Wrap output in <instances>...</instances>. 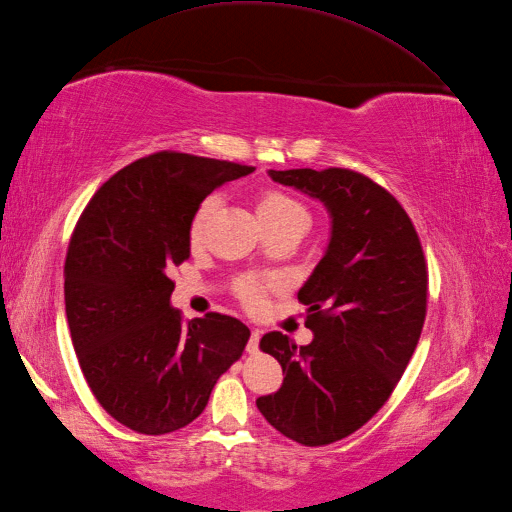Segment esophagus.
Returning <instances> with one entry per match:
<instances>
[{"mask_svg":"<svg viewBox=\"0 0 512 512\" xmlns=\"http://www.w3.org/2000/svg\"><path fill=\"white\" fill-rule=\"evenodd\" d=\"M260 336H263V332H260L258 328H256V330H252V336H249V343H247V352H249V354H258Z\"/></svg>","mask_w":512,"mask_h":512,"instance_id":"esophagus-1","label":"esophagus"}]
</instances>
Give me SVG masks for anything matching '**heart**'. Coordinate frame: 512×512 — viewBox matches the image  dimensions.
<instances>
[{
	"label": "heart",
	"instance_id": "obj_1",
	"mask_svg": "<svg viewBox=\"0 0 512 512\" xmlns=\"http://www.w3.org/2000/svg\"><path fill=\"white\" fill-rule=\"evenodd\" d=\"M221 197L217 193H210L202 199V204L197 206L193 213L191 226H189V239L193 245H199L204 239V232L210 217L215 215L219 208ZM258 219L263 223V228L273 226H284V223H306V208L297 202L295 197L289 193L278 191V189H267L258 195L256 202ZM280 286L278 280L263 278V276H243L239 282L234 284V293L241 299V304L249 310H260L265 304L269 295Z\"/></svg>",
	"mask_w": 512,
	"mask_h": 512
}]
</instances>
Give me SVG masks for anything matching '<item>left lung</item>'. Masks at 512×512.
Returning <instances> with one entry per match:
<instances>
[{
    "label": "left lung",
    "instance_id": "1",
    "mask_svg": "<svg viewBox=\"0 0 512 512\" xmlns=\"http://www.w3.org/2000/svg\"><path fill=\"white\" fill-rule=\"evenodd\" d=\"M269 176L321 199L332 236L297 293L315 339L302 347L282 332L260 339L284 382L256 406L286 439L321 447L363 428L400 382L426 321L428 265L402 204L363 173L330 167Z\"/></svg>",
    "mask_w": 512,
    "mask_h": 512
}]
</instances>
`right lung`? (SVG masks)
Instances as JSON below:
<instances>
[{
	"mask_svg": "<svg viewBox=\"0 0 512 512\" xmlns=\"http://www.w3.org/2000/svg\"><path fill=\"white\" fill-rule=\"evenodd\" d=\"M252 171L171 149L149 154L99 186L73 228L65 260L73 350L99 406L134 432L189 426L245 350L243 321L221 313L184 321L169 306V273L189 258L202 199Z\"/></svg>",
	"mask_w": 512,
	"mask_h": 512,
	"instance_id": "add662e5",
	"label": "right lung"
}]
</instances>
